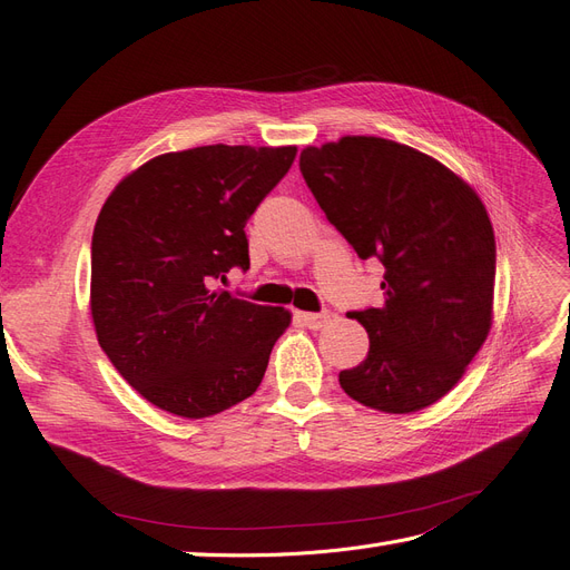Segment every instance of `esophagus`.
Returning a JSON list of instances; mask_svg holds the SVG:
<instances>
[{"label":"esophagus","mask_w":570,"mask_h":570,"mask_svg":"<svg viewBox=\"0 0 570 570\" xmlns=\"http://www.w3.org/2000/svg\"><path fill=\"white\" fill-rule=\"evenodd\" d=\"M299 321L308 327V331H318V327H323L327 321H331V312H318V314L302 312Z\"/></svg>","instance_id":"obj_1"}]
</instances>
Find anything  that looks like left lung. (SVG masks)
Listing matches in <instances>:
<instances>
[{
	"label": "left lung",
	"instance_id": "obj_1",
	"mask_svg": "<svg viewBox=\"0 0 570 570\" xmlns=\"http://www.w3.org/2000/svg\"><path fill=\"white\" fill-rule=\"evenodd\" d=\"M299 170L358 258L385 266V304L347 314L371 347L340 373L342 390L385 413L435 404L492 325L497 247L485 206L450 168L383 137L306 147Z\"/></svg>",
	"mask_w": 570,
	"mask_h": 570
}]
</instances>
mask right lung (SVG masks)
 I'll return each instance as SVG.
<instances>
[{
    "label": "right lung",
    "instance_id": "add662e5",
    "mask_svg": "<svg viewBox=\"0 0 570 570\" xmlns=\"http://www.w3.org/2000/svg\"><path fill=\"white\" fill-rule=\"evenodd\" d=\"M297 147L209 145L147 161L116 185L92 233L99 347L147 402L206 419L262 385L283 306L220 289L249 268L245 226Z\"/></svg>",
    "mask_w": 570,
    "mask_h": 570
}]
</instances>
